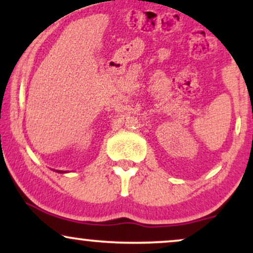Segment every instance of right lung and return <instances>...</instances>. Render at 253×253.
Instances as JSON below:
<instances>
[{
	"mask_svg": "<svg viewBox=\"0 0 253 253\" xmlns=\"http://www.w3.org/2000/svg\"><path fill=\"white\" fill-rule=\"evenodd\" d=\"M58 172H64V171H58Z\"/></svg>",
	"mask_w": 253,
	"mask_h": 253,
	"instance_id": "1",
	"label": "right lung"
}]
</instances>
